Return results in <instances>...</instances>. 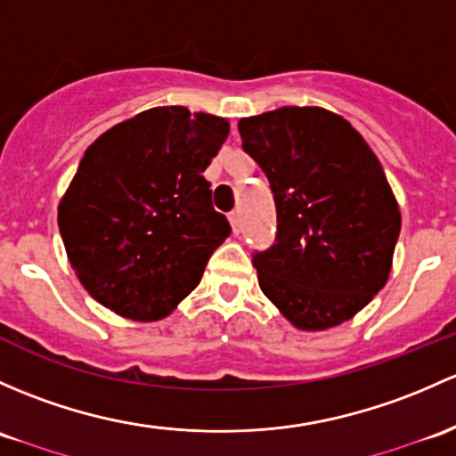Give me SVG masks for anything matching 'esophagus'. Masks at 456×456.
Instances as JSON below:
<instances>
[{
    "mask_svg": "<svg viewBox=\"0 0 456 456\" xmlns=\"http://www.w3.org/2000/svg\"><path fill=\"white\" fill-rule=\"evenodd\" d=\"M229 223H232V229L233 233H240L242 232V216H240V209H233L232 214H229Z\"/></svg>",
    "mask_w": 456,
    "mask_h": 456,
    "instance_id": "34e87169",
    "label": "esophagus"
}]
</instances>
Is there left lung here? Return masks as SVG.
<instances>
[{"mask_svg": "<svg viewBox=\"0 0 456 456\" xmlns=\"http://www.w3.org/2000/svg\"><path fill=\"white\" fill-rule=\"evenodd\" d=\"M277 212L275 242L253 251L260 289L299 330L352 319L391 271L400 209L385 170L341 115L281 107L238 124Z\"/></svg>", "mask_w": 456, "mask_h": 456, "instance_id": "obj_1", "label": "left lung"}]
</instances>
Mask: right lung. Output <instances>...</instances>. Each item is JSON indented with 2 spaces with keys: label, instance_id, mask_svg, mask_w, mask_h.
Wrapping results in <instances>:
<instances>
[{
  "label": "right lung",
  "instance_id": "obj_1",
  "mask_svg": "<svg viewBox=\"0 0 456 456\" xmlns=\"http://www.w3.org/2000/svg\"><path fill=\"white\" fill-rule=\"evenodd\" d=\"M227 135V119L157 107L87 148L59 229L80 284L104 308L157 321L199 286L232 233L203 176Z\"/></svg>",
  "mask_w": 456,
  "mask_h": 456
}]
</instances>
